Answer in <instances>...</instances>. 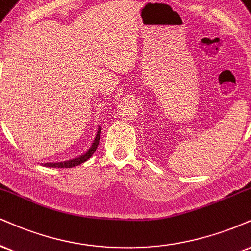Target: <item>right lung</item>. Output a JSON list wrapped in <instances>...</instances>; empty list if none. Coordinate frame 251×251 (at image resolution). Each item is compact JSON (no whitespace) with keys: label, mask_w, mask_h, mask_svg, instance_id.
<instances>
[{"label":"right lung","mask_w":251,"mask_h":251,"mask_svg":"<svg viewBox=\"0 0 251 251\" xmlns=\"http://www.w3.org/2000/svg\"><path fill=\"white\" fill-rule=\"evenodd\" d=\"M100 132H101V128H99V131L97 134V137H95L94 140V143L92 144V147L89 148V150L87 151L86 153L81 154L80 157H76V158L74 159H71V160H67V162H61V163H46L44 164L45 166H51V168H63V169H67V168H73V166H76V165H80V164L85 163L86 160L91 158V156L93 153L95 152V150H97L98 145H99V142H100Z\"/></svg>","instance_id":"1"}]
</instances>
